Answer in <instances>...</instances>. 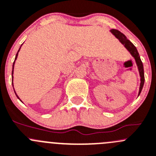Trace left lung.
Wrapping results in <instances>:
<instances>
[{
    "label": "left lung",
    "instance_id": "left-lung-1",
    "mask_svg": "<svg viewBox=\"0 0 156 156\" xmlns=\"http://www.w3.org/2000/svg\"><path fill=\"white\" fill-rule=\"evenodd\" d=\"M112 33L116 36L117 39L120 41V43L124 45L125 47L127 49V50L129 51V52L131 53V55L134 57L136 60V62L137 66H138L139 69V72H140V77H141V83H140V91H139V95L140 94L142 91V89L143 87V84H144V81H145V77H144V69H143V62H142L141 59H140V55H139V52L137 51L136 48V46L129 41V40H127V38L126 37L123 33H122L121 32H120L119 30H110Z\"/></svg>",
    "mask_w": 156,
    "mask_h": 156
}]
</instances>
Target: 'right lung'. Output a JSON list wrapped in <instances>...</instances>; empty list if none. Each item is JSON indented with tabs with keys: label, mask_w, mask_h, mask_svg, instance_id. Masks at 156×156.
<instances>
[{
	"label": "right lung",
	"mask_w": 156,
	"mask_h": 156,
	"mask_svg": "<svg viewBox=\"0 0 156 156\" xmlns=\"http://www.w3.org/2000/svg\"><path fill=\"white\" fill-rule=\"evenodd\" d=\"M19 51H20V49H19V50H18V52H19ZM18 52H17V53H16V57H15V60H16V58H17ZM14 62H15V61L13 62V70H12V81H13V66H14ZM12 84H13V82H12ZM15 94H16V93H15ZM16 97H17V98H18V96H17V95H16Z\"/></svg>",
	"instance_id": "right-lung-1"
}]
</instances>
